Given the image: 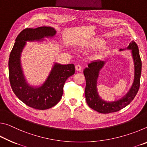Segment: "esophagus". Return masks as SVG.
I'll return each mask as SVG.
<instances>
[{"label": "esophagus", "mask_w": 147, "mask_h": 147, "mask_svg": "<svg viewBox=\"0 0 147 147\" xmlns=\"http://www.w3.org/2000/svg\"><path fill=\"white\" fill-rule=\"evenodd\" d=\"M75 69L77 71H80L82 70V67L80 65H76L75 66Z\"/></svg>", "instance_id": "esophagus-1"}]
</instances>
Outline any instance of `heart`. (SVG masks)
<instances>
[{
	"instance_id": "b5f03b06",
	"label": "heart",
	"mask_w": 147,
	"mask_h": 147,
	"mask_svg": "<svg viewBox=\"0 0 147 147\" xmlns=\"http://www.w3.org/2000/svg\"><path fill=\"white\" fill-rule=\"evenodd\" d=\"M104 44V41L103 39H100V38H96V39H92L90 41L88 42L86 44V47L89 49H96V48H98V47H100L103 45ZM108 47H104L102 51L103 53H106L107 51H108Z\"/></svg>"
}]
</instances>
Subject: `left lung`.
Returning a JSON list of instances; mask_svg holds the SVG:
<instances>
[{
  "label": "left lung",
  "instance_id": "1",
  "mask_svg": "<svg viewBox=\"0 0 147 147\" xmlns=\"http://www.w3.org/2000/svg\"><path fill=\"white\" fill-rule=\"evenodd\" d=\"M131 50L134 63V80L130 90L123 98L113 102H106L102 99L97 91V79L99 71L103 67L105 61L96 60L88 64V67L84 70L86 78V86L85 96L88 106L94 110L100 113H109L121 110L128 105L138 93L140 86V78L141 74V60L139 53L138 45L134 40L131 41L126 49H120Z\"/></svg>",
  "mask_w": 147,
  "mask_h": 147
}]
</instances>
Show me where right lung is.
<instances>
[{
  "mask_svg": "<svg viewBox=\"0 0 147 147\" xmlns=\"http://www.w3.org/2000/svg\"><path fill=\"white\" fill-rule=\"evenodd\" d=\"M56 34L55 29L50 26L24 29L17 37L9 55V79L12 90L19 100L34 109H47L58 104L63 94L65 82L75 73L73 63H55L41 86H31L26 81L21 64V56L26 41H42L45 38H53Z\"/></svg>",
  "mask_w": 147,
  "mask_h": 147,
  "instance_id": "obj_1",
  "label": "right lung"
}]
</instances>
